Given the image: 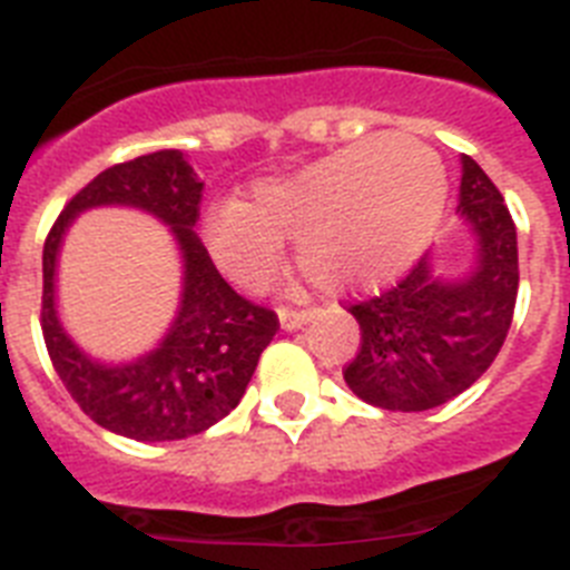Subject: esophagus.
Masks as SVG:
<instances>
[{
	"label": "esophagus",
	"mask_w": 570,
	"mask_h": 570,
	"mask_svg": "<svg viewBox=\"0 0 570 570\" xmlns=\"http://www.w3.org/2000/svg\"><path fill=\"white\" fill-rule=\"evenodd\" d=\"M281 326L284 330H298L306 318H309V309H295V306H281Z\"/></svg>",
	"instance_id": "34e87169"
}]
</instances>
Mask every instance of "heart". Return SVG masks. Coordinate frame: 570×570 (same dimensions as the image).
Returning a JSON list of instances; mask_svg holds the SVG:
<instances>
[{"instance_id": "b5f03b06", "label": "heart", "mask_w": 570, "mask_h": 570, "mask_svg": "<svg viewBox=\"0 0 570 570\" xmlns=\"http://www.w3.org/2000/svg\"><path fill=\"white\" fill-rule=\"evenodd\" d=\"M448 177L407 135L370 137L286 177L255 183L252 206L226 197L203 215V244L226 278L257 289L284 240L321 289L375 286L407 269L442 224Z\"/></svg>"}]
</instances>
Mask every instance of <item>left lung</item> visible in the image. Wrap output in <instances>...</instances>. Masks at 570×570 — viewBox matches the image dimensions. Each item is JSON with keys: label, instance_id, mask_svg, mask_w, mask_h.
<instances>
[{"label": "left lung", "instance_id": "obj_1", "mask_svg": "<svg viewBox=\"0 0 570 570\" xmlns=\"http://www.w3.org/2000/svg\"><path fill=\"white\" fill-rule=\"evenodd\" d=\"M462 166L459 212L479 240L473 275L444 284L422 257L390 289L350 304L361 341L344 381L373 407L419 413L456 399L491 367L511 330L517 226L479 163L464 157Z\"/></svg>", "mask_w": 570, "mask_h": 570}]
</instances>
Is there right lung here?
Wrapping results in <instances>:
<instances>
[{
	"label": "right lung",
	"instance_id": "obj_1",
	"mask_svg": "<svg viewBox=\"0 0 570 570\" xmlns=\"http://www.w3.org/2000/svg\"><path fill=\"white\" fill-rule=\"evenodd\" d=\"M203 183L183 151H155L117 163L94 177L59 212L42 249V335L48 355L73 402L100 428L137 442H175L203 433L244 399L257 358L278 333L269 306L237 295L215 269L191 226L200 217ZM126 202L166 219L187 261L181 315L146 360L102 368L78 353L52 313V269L58 240L72 215L91 205Z\"/></svg>",
	"mask_w": 570,
	"mask_h": 570
}]
</instances>
